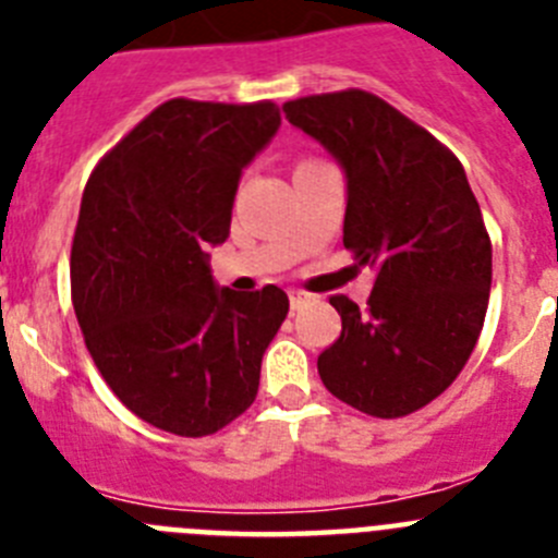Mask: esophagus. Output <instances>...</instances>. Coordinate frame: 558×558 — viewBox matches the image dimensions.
Here are the masks:
<instances>
[{
  "label": "esophagus",
  "mask_w": 558,
  "mask_h": 558,
  "mask_svg": "<svg viewBox=\"0 0 558 558\" xmlns=\"http://www.w3.org/2000/svg\"><path fill=\"white\" fill-rule=\"evenodd\" d=\"M288 299H290V310H299V307H304V304H307L310 295L302 293V290H290Z\"/></svg>",
  "instance_id": "1"
}]
</instances>
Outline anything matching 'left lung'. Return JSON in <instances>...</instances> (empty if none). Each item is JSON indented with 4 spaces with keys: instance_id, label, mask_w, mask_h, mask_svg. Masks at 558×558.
Wrapping results in <instances>:
<instances>
[{
    "instance_id": "1",
    "label": "left lung",
    "mask_w": 558,
    "mask_h": 558,
    "mask_svg": "<svg viewBox=\"0 0 558 558\" xmlns=\"http://www.w3.org/2000/svg\"><path fill=\"white\" fill-rule=\"evenodd\" d=\"M284 117L347 175L343 245L377 270L368 307L347 295L318 357L332 397L397 418L445 393L486 318L492 243L461 161L386 100L349 88L284 102Z\"/></svg>"
}]
</instances>
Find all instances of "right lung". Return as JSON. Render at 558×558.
<instances>
[{
    "mask_svg": "<svg viewBox=\"0 0 558 558\" xmlns=\"http://www.w3.org/2000/svg\"><path fill=\"white\" fill-rule=\"evenodd\" d=\"M282 125L270 100H170L95 167L72 240V304L122 405L175 436L218 433L251 408L263 354L288 315L276 284L218 288L245 167Z\"/></svg>",
    "mask_w": 558,
    "mask_h": 558,
    "instance_id": "obj_1",
    "label": "right lung"
}]
</instances>
